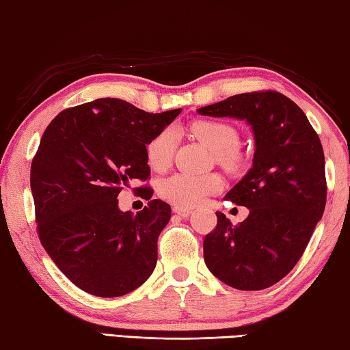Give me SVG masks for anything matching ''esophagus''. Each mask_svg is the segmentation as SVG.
<instances>
[{
  "label": "esophagus",
  "instance_id": "34e87169",
  "mask_svg": "<svg viewBox=\"0 0 350 350\" xmlns=\"http://www.w3.org/2000/svg\"><path fill=\"white\" fill-rule=\"evenodd\" d=\"M172 211L175 213V215L181 216V217H187L190 213H191L190 208H185V206H181V205H175L174 208H172Z\"/></svg>",
  "mask_w": 350,
  "mask_h": 350
}]
</instances>
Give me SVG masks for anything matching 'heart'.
<instances>
[{
  "instance_id": "obj_1",
  "label": "heart",
  "mask_w": 350,
  "mask_h": 350,
  "mask_svg": "<svg viewBox=\"0 0 350 350\" xmlns=\"http://www.w3.org/2000/svg\"><path fill=\"white\" fill-rule=\"evenodd\" d=\"M191 134L216 152L217 161L228 170H239L241 157L237 151L240 134L237 128L222 120H196L190 125ZM176 148V133L172 128H165L148 142L146 160L154 170H165ZM224 187L222 178L216 174L193 175L178 172L165 178L159 185L163 199L176 205H198L211 195L219 193Z\"/></svg>"
}]
</instances>
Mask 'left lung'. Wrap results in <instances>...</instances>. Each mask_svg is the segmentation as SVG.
Segmentation results:
<instances>
[{"instance_id":"obj_1","label":"left lung","mask_w":350,"mask_h":350,"mask_svg":"<svg viewBox=\"0 0 350 350\" xmlns=\"http://www.w3.org/2000/svg\"><path fill=\"white\" fill-rule=\"evenodd\" d=\"M199 115L235 118L251 125L252 167L225 195L249 208L232 225H217L204 239L210 272L237 290H262L281 281L301 260L326 204L323 148L305 113L275 90L251 92L201 107Z\"/></svg>"}]
</instances>
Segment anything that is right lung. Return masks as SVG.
Masks as SVG:
<instances>
[{"instance_id": "1", "label": "right lung", "mask_w": 350, "mask_h": 350, "mask_svg": "<svg viewBox=\"0 0 350 350\" xmlns=\"http://www.w3.org/2000/svg\"><path fill=\"white\" fill-rule=\"evenodd\" d=\"M180 113L101 98L63 110L46 126L30 172L36 224L42 246L78 288L118 297L154 272L170 205L144 185L135 191L148 205L134 215L119 210L118 195L148 180V142Z\"/></svg>"}]
</instances>
